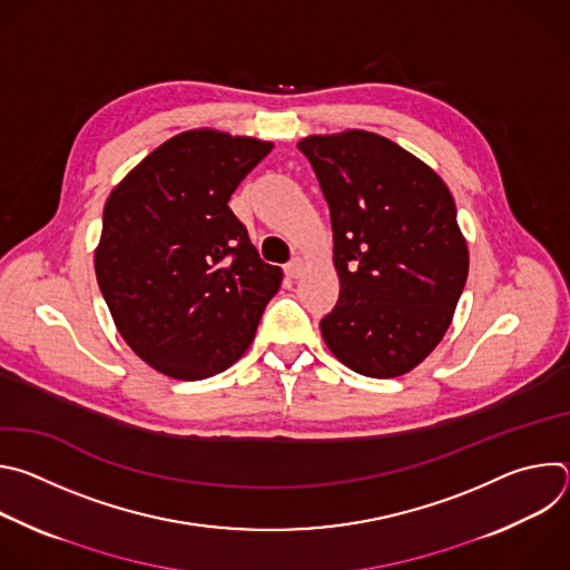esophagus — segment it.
<instances>
[{
	"label": "esophagus",
	"mask_w": 570,
	"mask_h": 570,
	"mask_svg": "<svg viewBox=\"0 0 570 570\" xmlns=\"http://www.w3.org/2000/svg\"><path fill=\"white\" fill-rule=\"evenodd\" d=\"M284 273H286L291 279H297V277L304 273V259H299V257L291 259V262L284 266Z\"/></svg>",
	"instance_id": "34e87169"
}]
</instances>
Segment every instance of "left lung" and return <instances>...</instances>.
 <instances>
[{
	"label": "left lung",
	"instance_id": "left-lung-1",
	"mask_svg": "<svg viewBox=\"0 0 570 570\" xmlns=\"http://www.w3.org/2000/svg\"><path fill=\"white\" fill-rule=\"evenodd\" d=\"M330 203L336 308L320 320L350 370L392 379L444 338L469 275V250L444 180L420 157L367 130L304 137Z\"/></svg>",
	"mask_w": 570,
	"mask_h": 570
}]
</instances>
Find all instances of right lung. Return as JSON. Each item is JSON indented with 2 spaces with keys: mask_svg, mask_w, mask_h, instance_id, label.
Here are the masks:
<instances>
[{
  "mask_svg": "<svg viewBox=\"0 0 570 570\" xmlns=\"http://www.w3.org/2000/svg\"><path fill=\"white\" fill-rule=\"evenodd\" d=\"M273 141L180 132L110 191L97 282L128 347L153 370L198 381L236 363L279 291L227 200Z\"/></svg>",
  "mask_w": 570,
  "mask_h": 570,
  "instance_id": "right-lung-1",
  "label": "right lung"
}]
</instances>
